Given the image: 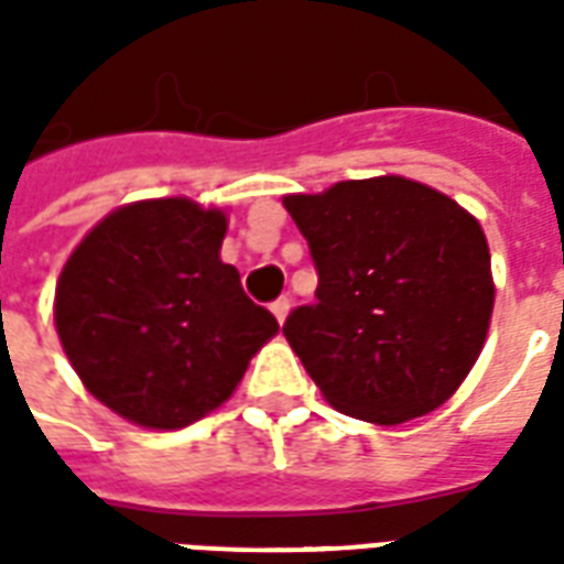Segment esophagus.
<instances>
[{"instance_id": "34e87169", "label": "esophagus", "mask_w": 564, "mask_h": 564, "mask_svg": "<svg viewBox=\"0 0 564 564\" xmlns=\"http://www.w3.org/2000/svg\"><path fill=\"white\" fill-rule=\"evenodd\" d=\"M270 310H273V315L279 318V325H282V322H285L291 313V301L289 297H275V301L270 303Z\"/></svg>"}]
</instances>
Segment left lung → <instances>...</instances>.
I'll return each mask as SVG.
<instances>
[{
  "mask_svg": "<svg viewBox=\"0 0 564 564\" xmlns=\"http://www.w3.org/2000/svg\"><path fill=\"white\" fill-rule=\"evenodd\" d=\"M285 209L318 289L282 334L327 403L377 425L437 410L470 373L492 315L477 218L401 175L294 194Z\"/></svg>",
  "mask_w": 564,
  "mask_h": 564,
  "instance_id": "obj_1",
  "label": "left lung"
}]
</instances>
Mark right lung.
<instances>
[{
  "label": "right lung",
  "instance_id": "right-lung-1",
  "mask_svg": "<svg viewBox=\"0 0 564 564\" xmlns=\"http://www.w3.org/2000/svg\"><path fill=\"white\" fill-rule=\"evenodd\" d=\"M225 212L182 197L102 218L72 251L54 322L87 391L145 429H185L234 394L279 330L218 258Z\"/></svg>",
  "mask_w": 564,
  "mask_h": 564
}]
</instances>
